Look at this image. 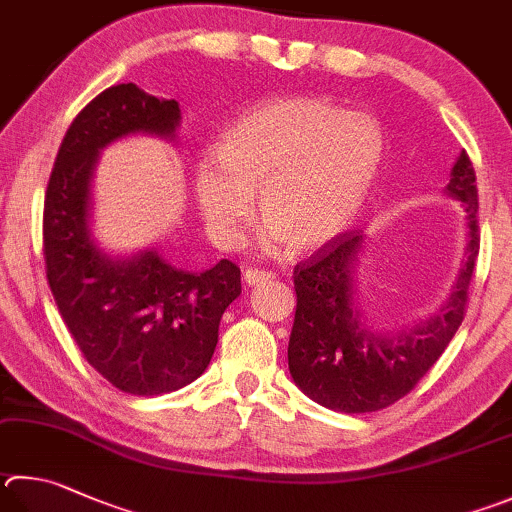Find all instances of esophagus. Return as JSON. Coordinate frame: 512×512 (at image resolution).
Listing matches in <instances>:
<instances>
[{"label":"esophagus","mask_w":512,"mask_h":512,"mask_svg":"<svg viewBox=\"0 0 512 512\" xmlns=\"http://www.w3.org/2000/svg\"><path fill=\"white\" fill-rule=\"evenodd\" d=\"M271 277H273V275L268 273V271H259V268H253V266L246 268V271H244V282H246L248 286L264 284V282L271 280Z\"/></svg>","instance_id":"1"}]
</instances>
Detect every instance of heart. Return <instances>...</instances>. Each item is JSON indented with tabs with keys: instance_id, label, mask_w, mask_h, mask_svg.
Wrapping results in <instances>:
<instances>
[{
	"instance_id": "obj_1",
	"label": "heart",
	"mask_w": 512,
	"mask_h": 512,
	"mask_svg": "<svg viewBox=\"0 0 512 512\" xmlns=\"http://www.w3.org/2000/svg\"><path fill=\"white\" fill-rule=\"evenodd\" d=\"M385 132L365 111L320 98L266 102L228 127L217 165L199 163L194 199L219 248L239 244L253 194L271 244H327L358 215L385 159Z\"/></svg>"
}]
</instances>
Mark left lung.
<instances>
[{"instance_id":"8db88e82","label":"left lung","mask_w":512,"mask_h":512,"mask_svg":"<svg viewBox=\"0 0 512 512\" xmlns=\"http://www.w3.org/2000/svg\"><path fill=\"white\" fill-rule=\"evenodd\" d=\"M450 176L445 190L466 206L468 246L448 302L430 320L396 336L362 324L353 304L360 230L336 235L295 266L297 309L288 340V371L315 403L345 414L394 405L412 392L461 327L479 255L477 176L466 152L459 154Z\"/></svg>"}]
</instances>
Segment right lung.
Returning <instances> with one entry per match:
<instances>
[{"label": "right lung", "mask_w": 512, "mask_h": 512, "mask_svg": "<svg viewBox=\"0 0 512 512\" xmlns=\"http://www.w3.org/2000/svg\"><path fill=\"white\" fill-rule=\"evenodd\" d=\"M176 100L116 85L73 118L44 197L46 280L82 356L120 392L159 396L197 380L217 347L241 271L221 259L190 273L156 250L111 257L89 235V183L98 152L129 134L174 138Z\"/></svg>", "instance_id": "right-lung-1"}]
</instances>
